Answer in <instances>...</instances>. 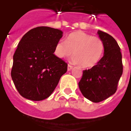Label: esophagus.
<instances>
[{
    "mask_svg": "<svg viewBox=\"0 0 131 131\" xmlns=\"http://www.w3.org/2000/svg\"><path fill=\"white\" fill-rule=\"evenodd\" d=\"M72 68H73L72 66L70 65V64H68V66H67V70H68V71H70V70L72 69Z\"/></svg>",
    "mask_w": 131,
    "mask_h": 131,
    "instance_id": "34e87169",
    "label": "esophagus"
}]
</instances>
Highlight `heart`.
I'll return each instance as SVG.
<instances>
[{"label": "heart", "instance_id": "b5f03b06", "mask_svg": "<svg viewBox=\"0 0 131 131\" xmlns=\"http://www.w3.org/2000/svg\"><path fill=\"white\" fill-rule=\"evenodd\" d=\"M105 46L102 39L82 31L69 34L65 41H59L54 47V54L59 58L66 59L73 54L72 62L82 64L84 68L95 66L100 61Z\"/></svg>", "mask_w": 131, "mask_h": 131}]
</instances>
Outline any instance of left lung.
Segmentation results:
<instances>
[{"instance_id":"left-lung-1","label":"left lung","mask_w":131,"mask_h":131,"mask_svg":"<svg viewBox=\"0 0 131 131\" xmlns=\"http://www.w3.org/2000/svg\"><path fill=\"white\" fill-rule=\"evenodd\" d=\"M104 43V56L91 69L83 70L79 88L84 97L93 103H100L115 94L123 74L121 49L113 36L98 31Z\"/></svg>"}]
</instances>
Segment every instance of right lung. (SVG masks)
<instances>
[{
	"instance_id": "add662e5",
	"label": "right lung",
	"mask_w": 131,
	"mask_h": 131,
	"mask_svg": "<svg viewBox=\"0 0 131 131\" xmlns=\"http://www.w3.org/2000/svg\"><path fill=\"white\" fill-rule=\"evenodd\" d=\"M62 34L57 28L39 26L28 31L19 41L11 77L22 97L34 101L49 97L67 71V64L54 54Z\"/></svg>"
}]
</instances>
